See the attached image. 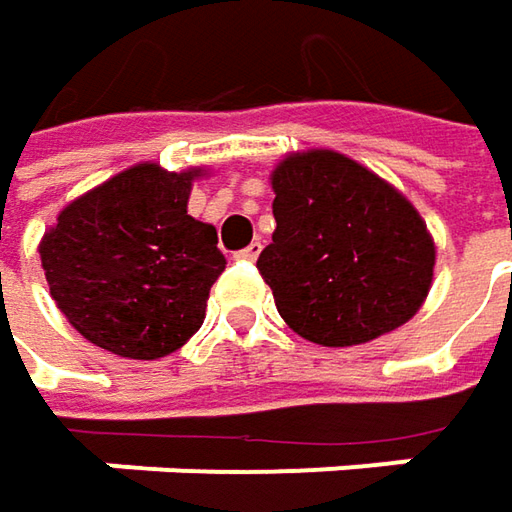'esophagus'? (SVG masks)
<instances>
[{
	"instance_id": "1",
	"label": "esophagus",
	"mask_w": 512,
	"mask_h": 512,
	"mask_svg": "<svg viewBox=\"0 0 512 512\" xmlns=\"http://www.w3.org/2000/svg\"><path fill=\"white\" fill-rule=\"evenodd\" d=\"M260 249H263L260 243H252V246H246L243 252H237V257H240V260H257V255H260Z\"/></svg>"
}]
</instances>
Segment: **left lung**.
Listing matches in <instances>:
<instances>
[{
	"label": "left lung",
	"mask_w": 512,
	"mask_h": 512,
	"mask_svg": "<svg viewBox=\"0 0 512 512\" xmlns=\"http://www.w3.org/2000/svg\"><path fill=\"white\" fill-rule=\"evenodd\" d=\"M269 180L278 226L257 269L289 329L355 346L410 321L435 272L433 234L410 200L332 148L286 154Z\"/></svg>",
	"instance_id": "8db88e82"
}]
</instances>
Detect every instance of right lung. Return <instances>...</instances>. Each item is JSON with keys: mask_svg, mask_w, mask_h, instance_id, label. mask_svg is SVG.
Returning a JSON list of instances; mask_svg holds the SVG:
<instances>
[{"mask_svg": "<svg viewBox=\"0 0 512 512\" xmlns=\"http://www.w3.org/2000/svg\"><path fill=\"white\" fill-rule=\"evenodd\" d=\"M200 177L206 168L137 163L56 214L39 257L56 309L85 341L157 361L203 326L226 257L217 229L189 214Z\"/></svg>", "mask_w": 512, "mask_h": 512, "instance_id": "obj_1", "label": "right lung"}]
</instances>
